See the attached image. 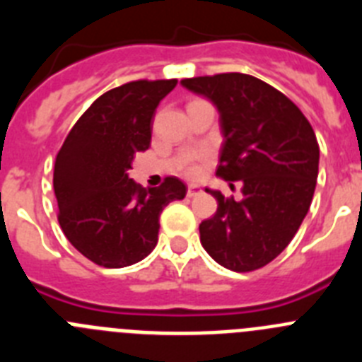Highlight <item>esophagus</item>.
Segmentation results:
<instances>
[{"label":"esophagus","instance_id":"34e87169","mask_svg":"<svg viewBox=\"0 0 362 362\" xmlns=\"http://www.w3.org/2000/svg\"><path fill=\"white\" fill-rule=\"evenodd\" d=\"M201 192H203V190H201L197 185H190V187H188V190H187V196L188 197H196V196H199Z\"/></svg>","mask_w":362,"mask_h":362}]
</instances>
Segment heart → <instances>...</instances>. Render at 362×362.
<instances>
[{
    "label": "heart",
    "instance_id": "obj_1",
    "mask_svg": "<svg viewBox=\"0 0 362 362\" xmlns=\"http://www.w3.org/2000/svg\"><path fill=\"white\" fill-rule=\"evenodd\" d=\"M188 172H190V174H196V168H194V166H190V168H188Z\"/></svg>",
    "mask_w": 362,
    "mask_h": 362
}]
</instances>
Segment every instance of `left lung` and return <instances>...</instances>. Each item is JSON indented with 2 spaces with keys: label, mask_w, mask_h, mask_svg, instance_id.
<instances>
[{
  "label": "left lung",
  "mask_w": 362,
  "mask_h": 362,
  "mask_svg": "<svg viewBox=\"0 0 362 362\" xmlns=\"http://www.w3.org/2000/svg\"><path fill=\"white\" fill-rule=\"evenodd\" d=\"M219 112L223 146L216 175L241 181L243 199H217L199 225L201 245L221 267L252 272L288 246L308 214L319 174V145L303 112L274 86L248 74L183 79Z\"/></svg>",
  "instance_id": "left-lung-1"
}]
</instances>
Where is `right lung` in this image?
Here are the masks:
<instances>
[{
  "instance_id": "obj_1",
  "label": "right lung",
  "mask_w": 362,
  "mask_h": 362,
  "mask_svg": "<svg viewBox=\"0 0 362 362\" xmlns=\"http://www.w3.org/2000/svg\"><path fill=\"white\" fill-rule=\"evenodd\" d=\"M175 85L177 79H143L105 92L57 152V219L70 245L99 267L123 268L145 259L158 245L163 209L187 196L177 177L148 190L129 177L134 156L150 146L156 108Z\"/></svg>"
}]
</instances>
